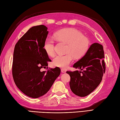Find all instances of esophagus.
<instances>
[{
  "instance_id": "obj_1",
  "label": "esophagus",
  "mask_w": 120,
  "mask_h": 120,
  "mask_svg": "<svg viewBox=\"0 0 120 120\" xmlns=\"http://www.w3.org/2000/svg\"><path fill=\"white\" fill-rule=\"evenodd\" d=\"M61 72H62V73H65L66 72V70L64 69V68H62L61 69Z\"/></svg>"
}]
</instances>
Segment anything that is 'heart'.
Here are the masks:
<instances>
[{
	"mask_svg": "<svg viewBox=\"0 0 120 120\" xmlns=\"http://www.w3.org/2000/svg\"><path fill=\"white\" fill-rule=\"evenodd\" d=\"M54 38H46L44 44V49L49 56L55 54V40L67 44V54L58 55L54 58L53 64L57 67L65 68L71 62L73 57L80 58L86 54L90 46L89 40L78 30L67 28L57 31L54 33Z\"/></svg>",
	"mask_w": 120,
	"mask_h": 120,
	"instance_id": "1",
	"label": "heart"
}]
</instances>
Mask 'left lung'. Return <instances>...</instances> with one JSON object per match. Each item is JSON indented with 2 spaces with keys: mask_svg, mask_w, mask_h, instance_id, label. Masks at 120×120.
<instances>
[{
  "mask_svg": "<svg viewBox=\"0 0 120 120\" xmlns=\"http://www.w3.org/2000/svg\"><path fill=\"white\" fill-rule=\"evenodd\" d=\"M103 46L94 43L81 59L73 65L81 71H67L70 76L69 86L73 93L85 97L92 93L102 81L105 71Z\"/></svg>",
  "mask_w": 120,
  "mask_h": 120,
  "instance_id": "left-lung-1",
  "label": "left lung"
}]
</instances>
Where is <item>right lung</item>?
<instances>
[{"label": "right lung", "mask_w": 120, "mask_h": 120, "mask_svg": "<svg viewBox=\"0 0 120 120\" xmlns=\"http://www.w3.org/2000/svg\"><path fill=\"white\" fill-rule=\"evenodd\" d=\"M47 29L43 25L31 27L14 49L12 74L15 83L24 94L33 98L47 93L61 72L58 67L41 71L51 61L44 49Z\"/></svg>", "instance_id": "obj_1"}]
</instances>
